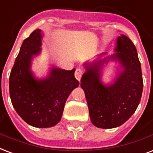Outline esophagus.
Listing matches in <instances>:
<instances>
[{
  "label": "esophagus",
  "instance_id": "1",
  "mask_svg": "<svg viewBox=\"0 0 153 153\" xmlns=\"http://www.w3.org/2000/svg\"><path fill=\"white\" fill-rule=\"evenodd\" d=\"M83 73L84 71L81 68H76L75 72V77L76 78V80H78L79 81H81V78L82 75H83Z\"/></svg>",
  "mask_w": 153,
  "mask_h": 153
}]
</instances>
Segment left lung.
Segmentation results:
<instances>
[{
  "label": "left lung",
  "instance_id": "1",
  "mask_svg": "<svg viewBox=\"0 0 153 153\" xmlns=\"http://www.w3.org/2000/svg\"><path fill=\"white\" fill-rule=\"evenodd\" d=\"M115 51L110 58L120 61L124 71L113 85H103L100 81V67L105 59L86 65L87 72L81 80L92 123L105 129L119 127L128 120L137 109L143 91L140 62L132 41L121 35Z\"/></svg>",
  "mask_w": 153,
  "mask_h": 153
}]
</instances>
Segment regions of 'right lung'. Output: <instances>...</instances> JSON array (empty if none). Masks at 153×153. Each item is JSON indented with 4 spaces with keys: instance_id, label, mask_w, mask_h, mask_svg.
I'll list each match as a JSON object with an SVG mask.
<instances>
[{
    "instance_id": "1",
    "label": "right lung",
    "mask_w": 153,
    "mask_h": 153,
    "mask_svg": "<svg viewBox=\"0 0 153 153\" xmlns=\"http://www.w3.org/2000/svg\"><path fill=\"white\" fill-rule=\"evenodd\" d=\"M41 30H35L24 40L10 76L13 106L26 123L33 127H53L61 119L71 92L79 85L75 69L53 68L47 79L38 81L30 70L33 56L40 52Z\"/></svg>"
}]
</instances>
